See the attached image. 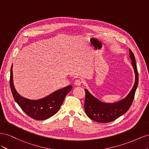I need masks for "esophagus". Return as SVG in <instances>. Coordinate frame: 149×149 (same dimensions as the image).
Wrapping results in <instances>:
<instances>
[{
  "mask_svg": "<svg viewBox=\"0 0 149 149\" xmlns=\"http://www.w3.org/2000/svg\"><path fill=\"white\" fill-rule=\"evenodd\" d=\"M74 84L75 86H81V84H82V81L79 79H76L74 81Z\"/></svg>",
  "mask_w": 149,
  "mask_h": 149,
  "instance_id": "1",
  "label": "esophagus"
}]
</instances>
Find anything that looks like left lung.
<instances>
[{"label": "left lung", "instance_id": "obj_1", "mask_svg": "<svg viewBox=\"0 0 149 149\" xmlns=\"http://www.w3.org/2000/svg\"><path fill=\"white\" fill-rule=\"evenodd\" d=\"M129 55L136 74V80L131 91L123 100L114 103L103 102L94 97L87 89H84V111L93 120L100 123H110L125 114L131 106L138 86L139 74L134 55L130 49Z\"/></svg>", "mask_w": 149, "mask_h": 149}]
</instances>
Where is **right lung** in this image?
Returning <instances> with one entry per match:
<instances>
[{
	"mask_svg": "<svg viewBox=\"0 0 149 149\" xmlns=\"http://www.w3.org/2000/svg\"><path fill=\"white\" fill-rule=\"evenodd\" d=\"M10 86L16 102L30 118L37 120H45L59 111L66 96L72 89V86L57 90L47 97L38 100H31L22 97L15 89L13 83L12 65L10 69Z\"/></svg>",
	"mask_w": 149,
	"mask_h": 149,
	"instance_id": "obj_1",
	"label": "right lung"
}]
</instances>
